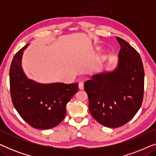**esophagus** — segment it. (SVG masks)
<instances>
[{
  "mask_svg": "<svg viewBox=\"0 0 156 156\" xmlns=\"http://www.w3.org/2000/svg\"><path fill=\"white\" fill-rule=\"evenodd\" d=\"M79 88L80 89H84V83L82 82L79 83Z\"/></svg>",
  "mask_w": 156,
  "mask_h": 156,
  "instance_id": "1",
  "label": "esophagus"
}]
</instances>
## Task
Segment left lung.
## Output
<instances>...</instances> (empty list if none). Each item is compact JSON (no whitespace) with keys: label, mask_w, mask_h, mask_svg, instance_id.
<instances>
[{"label":"left lung","mask_w":156,"mask_h":156,"mask_svg":"<svg viewBox=\"0 0 156 156\" xmlns=\"http://www.w3.org/2000/svg\"><path fill=\"white\" fill-rule=\"evenodd\" d=\"M116 40L121 46L116 67L94 74L84 84L91 116L108 128L121 126L133 118L141 106L144 91L140 55L124 40Z\"/></svg>","instance_id":"1"}]
</instances>
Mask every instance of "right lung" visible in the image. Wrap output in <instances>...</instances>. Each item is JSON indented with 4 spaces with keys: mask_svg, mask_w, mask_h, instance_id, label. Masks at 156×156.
<instances>
[{
    "mask_svg": "<svg viewBox=\"0 0 156 156\" xmlns=\"http://www.w3.org/2000/svg\"><path fill=\"white\" fill-rule=\"evenodd\" d=\"M25 44L15 55L10 68L12 104L20 116L32 127L49 129L65 119L66 106L78 91V83L41 84L27 78L22 67Z\"/></svg>",
    "mask_w": 156,
    "mask_h": 156,
    "instance_id": "obj_1",
    "label": "right lung"
}]
</instances>
